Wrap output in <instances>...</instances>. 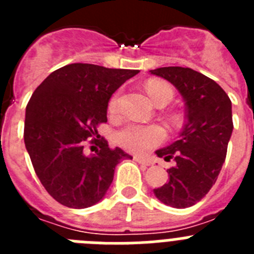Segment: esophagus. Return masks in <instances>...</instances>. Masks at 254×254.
I'll return each instance as SVG.
<instances>
[{
  "mask_svg": "<svg viewBox=\"0 0 254 254\" xmlns=\"http://www.w3.org/2000/svg\"><path fill=\"white\" fill-rule=\"evenodd\" d=\"M133 159L136 161H138L140 164H143V165H151V161L147 160V159H145V158H141V156H134Z\"/></svg>",
  "mask_w": 254,
  "mask_h": 254,
  "instance_id": "obj_1",
  "label": "esophagus"
}]
</instances>
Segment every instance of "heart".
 <instances>
[{"label": "heart", "mask_w": 254, "mask_h": 254, "mask_svg": "<svg viewBox=\"0 0 254 254\" xmlns=\"http://www.w3.org/2000/svg\"><path fill=\"white\" fill-rule=\"evenodd\" d=\"M145 87L155 104L163 99L168 102L172 100V89L164 82L158 81V80H150L146 82ZM118 102H120V94L116 93L109 102V111L112 113L117 112ZM116 140L127 151L146 152L147 150L158 146L164 140V131L161 127L154 125H127L121 131L117 132Z\"/></svg>", "instance_id": "b5f03b06"}]
</instances>
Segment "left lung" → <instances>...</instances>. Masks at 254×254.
Segmentation results:
<instances>
[{"label": "left lung", "mask_w": 254, "mask_h": 254, "mask_svg": "<svg viewBox=\"0 0 254 254\" xmlns=\"http://www.w3.org/2000/svg\"><path fill=\"white\" fill-rule=\"evenodd\" d=\"M150 73L169 81L186 104L179 138L155 151L176 164L167 170L169 181L154 193L164 205L190 207L207 194L223 168L233 132L232 102L214 80L188 67H160Z\"/></svg>", "instance_id": "obj_1"}]
</instances>
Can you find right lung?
Masks as SVG:
<instances>
[{
    "mask_svg": "<svg viewBox=\"0 0 254 254\" xmlns=\"http://www.w3.org/2000/svg\"><path fill=\"white\" fill-rule=\"evenodd\" d=\"M138 69L107 68L71 64L52 72L31 95L25 112L24 141L38 178L61 205L86 208L103 199L117 164L131 155L109 149L107 140H94L100 150L86 155V138L107 122L114 91Z\"/></svg>",
    "mask_w": 254,
    "mask_h": 254,
    "instance_id": "1",
    "label": "right lung"
}]
</instances>
